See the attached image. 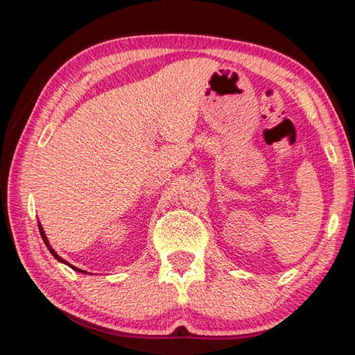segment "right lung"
Returning <instances> with one entry per match:
<instances>
[{"mask_svg":"<svg viewBox=\"0 0 355 355\" xmlns=\"http://www.w3.org/2000/svg\"><path fill=\"white\" fill-rule=\"evenodd\" d=\"M37 227H40V233H41V236H42V241L45 243V245H47V248L50 250V253L55 256V259H58L59 262H62V263H65V266H69L70 268H73L74 271H79V273H84V275H88V271H85V270H80V268H78V267H74L73 263H70L69 261H65L64 258H61V256H59L56 252H55V248H53L51 245H50V243H49V238L45 236V232H44V229H42V225H41V223L37 221Z\"/></svg>","mask_w":355,"mask_h":355,"instance_id":"add662e5","label":"right lung"}]
</instances>
